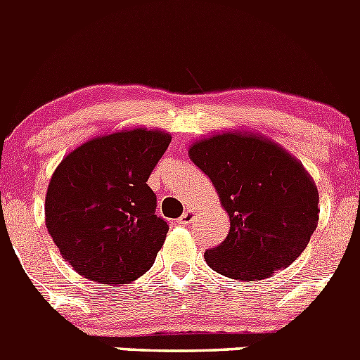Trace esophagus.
<instances>
[{
    "instance_id": "1",
    "label": "esophagus",
    "mask_w": 360,
    "mask_h": 360,
    "mask_svg": "<svg viewBox=\"0 0 360 360\" xmlns=\"http://www.w3.org/2000/svg\"><path fill=\"white\" fill-rule=\"evenodd\" d=\"M195 216H196V212L193 211V209H187V211L184 212V214L180 216V218H178V224H182V225L191 224V221L195 219Z\"/></svg>"
}]
</instances>
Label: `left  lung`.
<instances>
[{
  "mask_svg": "<svg viewBox=\"0 0 360 360\" xmlns=\"http://www.w3.org/2000/svg\"><path fill=\"white\" fill-rule=\"evenodd\" d=\"M189 157L211 178L231 218L227 238L203 254L212 270L259 281L301 256L319 219V193L301 162L276 142L241 131L195 142Z\"/></svg>",
  "mask_w": 360,
  "mask_h": 360,
  "instance_id": "obj_1",
  "label": "left lung"
}]
</instances>
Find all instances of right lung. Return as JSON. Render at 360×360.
<instances>
[{
    "label": "right lung",
    "instance_id": "1",
    "mask_svg": "<svg viewBox=\"0 0 360 360\" xmlns=\"http://www.w3.org/2000/svg\"><path fill=\"white\" fill-rule=\"evenodd\" d=\"M169 142L158 129H122L81 144L53 171L46 229L86 279L128 285L153 266L169 225L146 182Z\"/></svg>",
    "mask_w": 360,
    "mask_h": 360
}]
</instances>
